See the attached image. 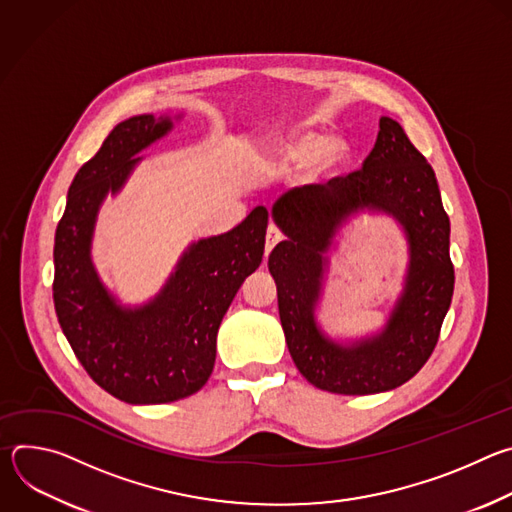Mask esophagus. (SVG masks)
Returning <instances> with one entry per match:
<instances>
[{
  "label": "esophagus",
  "instance_id": "1",
  "mask_svg": "<svg viewBox=\"0 0 512 512\" xmlns=\"http://www.w3.org/2000/svg\"><path fill=\"white\" fill-rule=\"evenodd\" d=\"M283 239V233L275 227V225H269L267 229V237H265V255H269L273 251V247Z\"/></svg>",
  "mask_w": 512,
  "mask_h": 512
}]
</instances>
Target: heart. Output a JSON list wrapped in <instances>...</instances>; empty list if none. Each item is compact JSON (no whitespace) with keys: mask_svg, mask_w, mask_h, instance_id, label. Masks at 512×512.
Listing matches in <instances>:
<instances>
[{"mask_svg":"<svg viewBox=\"0 0 512 512\" xmlns=\"http://www.w3.org/2000/svg\"><path fill=\"white\" fill-rule=\"evenodd\" d=\"M324 154L330 164L340 162L344 156L338 145H332L330 148V139L320 133L291 135L289 139H285L279 145V150H277L279 162L285 166H306V164L316 162Z\"/></svg>","mask_w":512,"mask_h":512,"instance_id":"1","label":"heart"}]
</instances>
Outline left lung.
<instances>
[{
	"instance_id": "left-lung-1",
	"label": "left lung",
	"mask_w": 512,
	"mask_h": 512,
	"mask_svg": "<svg viewBox=\"0 0 512 512\" xmlns=\"http://www.w3.org/2000/svg\"><path fill=\"white\" fill-rule=\"evenodd\" d=\"M375 148L362 168L326 184L285 192L273 206L287 235L269 255L285 342L298 371L336 395H375L415 377L431 356L454 296L450 218L435 174L391 117H381ZM358 207H379L404 225L412 263L386 332L344 349L321 336L313 306L323 253L339 223Z\"/></svg>"
}]
</instances>
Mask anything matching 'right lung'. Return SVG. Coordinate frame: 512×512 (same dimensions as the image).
I'll return each mask as SVG.
<instances>
[{"mask_svg":"<svg viewBox=\"0 0 512 512\" xmlns=\"http://www.w3.org/2000/svg\"><path fill=\"white\" fill-rule=\"evenodd\" d=\"M172 127L168 117L121 121L68 188L54 237L52 296L58 324L89 377L131 405H158L194 395L208 381L216 332L235 294L265 249L269 212L257 206L233 231L202 239L178 263L162 294L139 310L115 304L91 257L95 216L117 192L137 152Z\"/></svg>","mask_w":512,"mask_h":512,"instance_id":"obj_1","label":"right lung"}]
</instances>
